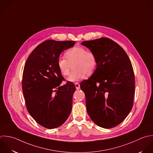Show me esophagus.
<instances>
[{
    "label": "esophagus",
    "instance_id": "34e87169",
    "mask_svg": "<svg viewBox=\"0 0 153 153\" xmlns=\"http://www.w3.org/2000/svg\"><path fill=\"white\" fill-rule=\"evenodd\" d=\"M75 86L77 90L80 89V84L79 83H75Z\"/></svg>",
    "mask_w": 153,
    "mask_h": 153
}]
</instances>
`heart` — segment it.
<instances>
[{
	"label": "heart",
	"instance_id": "heart-1",
	"mask_svg": "<svg viewBox=\"0 0 153 153\" xmlns=\"http://www.w3.org/2000/svg\"><path fill=\"white\" fill-rule=\"evenodd\" d=\"M65 56L59 57L57 60V67L60 73L64 76L69 74L71 65L74 70L68 77L69 82H74L81 80L86 76L92 74L98 64L97 58L95 54L82 46H74L67 51Z\"/></svg>",
	"mask_w": 153,
	"mask_h": 153
}]
</instances>
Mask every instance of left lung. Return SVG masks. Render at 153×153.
<instances>
[{"label": "left lung", "instance_id": "left-lung-1", "mask_svg": "<svg viewBox=\"0 0 153 153\" xmlns=\"http://www.w3.org/2000/svg\"><path fill=\"white\" fill-rule=\"evenodd\" d=\"M97 58V67L80 83L88 115L98 126L106 129L122 123L133 107L135 76L126 52L107 37L83 41Z\"/></svg>", "mask_w": 153, "mask_h": 153}]
</instances>
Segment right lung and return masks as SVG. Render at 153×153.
<instances>
[{"mask_svg": "<svg viewBox=\"0 0 153 153\" xmlns=\"http://www.w3.org/2000/svg\"><path fill=\"white\" fill-rule=\"evenodd\" d=\"M74 41L46 40L39 45L24 65L22 88L27 109L35 121L47 129L62 125L69 117L76 87L64 80L57 67L61 52Z\"/></svg>", "mask_w": 153, "mask_h": 153, "instance_id": "right-lung-1", "label": "right lung"}]
</instances>
